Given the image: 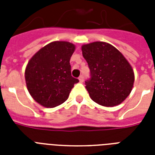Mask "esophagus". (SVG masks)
<instances>
[{"mask_svg": "<svg viewBox=\"0 0 155 155\" xmlns=\"http://www.w3.org/2000/svg\"><path fill=\"white\" fill-rule=\"evenodd\" d=\"M79 80H80V83L84 82V76H83V75H80V77H79Z\"/></svg>", "mask_w": 155, "mask_h": 155, "instance_id": "1", "label": "esophagus"}]
</instances>
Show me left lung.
<instances>
[{
	"instance_id": "8db88e82",
	"label": "left lung",
	"mask_w": 155,
	"mask_h": 155,
	"mask_svg": "<svg viewBox=\"0 0 155 155\" xmlns=\"http://www.w3.org/2000/svg\"><path fill=\"white\" fill-rule=\"evenodd\" d=\"M81 49L91 72L90 80L85 82L91 99L105 107L122 103L134 82V70L127 59L108 42H91Z\"/></svg>"
}]
</instances>
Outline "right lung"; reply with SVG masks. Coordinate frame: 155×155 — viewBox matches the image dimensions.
<instances>
[{
    "label": "right lung",
    "mask_w": 155,
    "mask_h": 155,
    "mask_svg": "<svg viewBox=\"0 0 155 155\" xmlns=\"http://www.w3.org/2000/svg\"><path fill=\"white\" fill-rule=\"evenodd\" d=\"M75 46L55 41L33 55L25 68V79L30 96L46 108H54L68 100L71 88L79 82L71 73L70 58Z\"/></svg>",
    "instance_id": "obj_1"
}]
</instances>
